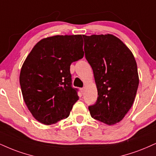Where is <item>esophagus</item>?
<instances>
[{"label":"esophagus","instance_id":"34e87169","mask_svg":"<svg viewBox=\"0 0 156 156\" xmlns=\"http://www.w3.org/2000/svg\"><path fill=\"white\" fill-rule=\"evenodd\" d=\"M80 92H81V94H83V92H84V88H80Z\"/></svg>","mask_w":156,"mask_h":156}]
</instances>
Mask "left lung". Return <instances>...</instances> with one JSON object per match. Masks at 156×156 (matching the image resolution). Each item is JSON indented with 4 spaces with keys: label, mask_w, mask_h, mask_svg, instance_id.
<instances>
[{
    "label": "left lung",
    "mask_w": 156,
    "mask_h": 156,
    "mask_svg": "<svg viewBox=\"0 0 156 156\" xmlns=\"http://www.w3.org/2000/svg\"><path fill=\"white\" fill-rule=\"evenodd\" d=\"M86 59L93 70L98 97L91 116L108 125L124 118L139 86L136 60L130 49L111 34L83 35Z\"/></svg>",
    "instance_id": "1"
}]
</instances>
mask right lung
<instances>
[{
  "label": "right lung",
  "instance_id": "1",
  "mask_svg": "<svg viewBox=\"0 0 156 156\" xmlns=\"http://www.w3.org/2000/svg\"><path fill=\"white\" fill-rule=\"evenodd\" d=\"M81 35H54L35 45L22 65L20 83L28 110L45 125L70 115L78 100L71 86V63L83 57Z\"/></svg>",
  "mask_w": 156,
  "mask_h": 156
}]
</instances>
